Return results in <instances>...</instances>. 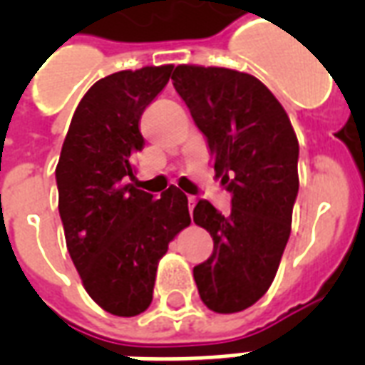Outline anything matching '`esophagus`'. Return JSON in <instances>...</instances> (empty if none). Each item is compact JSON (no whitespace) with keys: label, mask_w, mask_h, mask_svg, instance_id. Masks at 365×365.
<instances>
[{"label":"esophagus","mask_w":365,"mask_h":365,"mask_svg":"<svg viewBox=\"0 0 365 365\" xmlns=\"http://www.w3.org/2000/svg\"><path fill=\"white\" fill-rule=\"evenodd\" d=\"M195 202H197V199H195V197H187L189 210H193V208H195Z\"/></svg>","instance_id":"obj_1"}]
</instances>
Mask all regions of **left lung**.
<instances>
[{
  "label": "left lung",
  "mask_w": 365,
  "mask_h": 365,
  "mask_svg": "<svg viewBox=\"0 0 365 365\" xmlns=\"http://www.w3.org/2000/svg\"><path fill=\"white\" fill-rule=\"evenodd\" d=\"M174 88L206 136L216 176L231 193V212L199 200L193 222L214 252L193 269L210 311L231 314L261 299L274 280L292 231L299 191V143L274 94L250 73L176 66Z\"/></svg>",
  "instance_id": "left-lung-1"
}]
</instances>
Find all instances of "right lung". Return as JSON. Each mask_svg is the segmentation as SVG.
Segmentation results:
<instances>
[{"instance_id":"obj_1","label":"right lung","mask_w":365,"mask_h":365,"mask_svg":"<svg viewBox=\"0 0 365 365\" xmlns=\"http://www.w3.org/2000/svg\"><path fill=\"white\" fill-rule=\"evenodd\" d=\"M174 66H148L100 79L71 117L56 165L66 246L87 294L115 317L151 305L168 242L191 223L187 197L170 185L160 199L138 189L140 117Z\"/></svg>"}]
</instances>
